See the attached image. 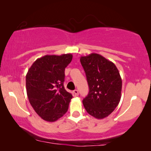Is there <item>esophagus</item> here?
Here are the masks:
<instances>
[{"label": "esophagus", "instance_id": "obj_1", "mask_svg": "<svg viewBox=\"0 0 151 151\" xmlns=\"http://www.w3.org/2000/svg\"><path fill=\"white\" fill-rule=\"evenodd\" d=\"M73 94H74L75 96H78V95H79V91H78V90H77V89L74 90V91H73Z\"/></svg>", "mask_w": 151, "mask_h": 151}]
</instances>
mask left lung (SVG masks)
Returning a JSON list of instances; mask_svg holds the SVG:
<instances>
[{
    "mask_svg": "<svg viewBox=\"0 0 151 151\" xmlns=\"http://www.w3.org/2000/svg\"><path fill=\"white\" fill-rule=\"evenodd\" d=\"M89 91L83 99L87 113L98 119L108 116L116 108L121 96L122 80L117 67L101 55L81 57Z\"/></svg>",
    "mask_w": 151,
    "mask_h": 151,
    "instance_id": "8db88e82",
    "label": "left lung"
}]
</instances>
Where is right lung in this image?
Segmentation results:
<instances>
[{
    "label": "right lung",
    "mask_w": 151,
    "mask_h": 151,
    "mask_svg": "<svg viewBox=\"0 0 151 151\" xmlns=\"http://www.w3.org/2000/svg\"><path fill=\"white\" fill-rule=\"evenodd\" d=\"M72 55H45L34 62L26 74L31 106L43 120L54 122L68 110L72 95L64 87L65 70Z\"/></svg>",
    "instance_id": "right-lung-1"
}]
</instances>
